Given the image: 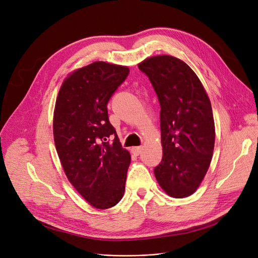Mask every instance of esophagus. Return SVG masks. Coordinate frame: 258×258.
I'll return each mask as SVG.
<instances>
[{
    "mask_svg": "<svg viewBox=\"0 0 258 258\" xmlns=\"http://www.w3.org/2000/svg\"><path fill=\"white\" fill-rule=\"evenodd\" d=\"M144 150V147H133L132 148V151H133V153L135 154V155H140L141 153H142V151Z\"/></svg>",
    "mask_w": 258,
    "mask_h": 258,
    "instance_id": "esophagus-1",
    "label": "esophagus"
}]
</instances>
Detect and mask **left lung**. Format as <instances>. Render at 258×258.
Here are the masks:
<instances>
[{"label":"left lung","mask_w":258,"mask_h":258,"mask_svg":"<svg viewBox=\"0 0 258 258\" xmlns=\"http://www.w3.org/2000/svg\"><path fill=\"white\" fill-rule=\"evenodd\" d=\"M160 104L162 159L154 169L160 187L186 198L203 181L211 162L216 129L213 109L198 76L182 60L157 55L139 63Z\"/></svg>","instance_id":"obj_1"}]
</instances>
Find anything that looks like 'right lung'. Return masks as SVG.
Returning a JSON list of instances; mask_svg holds the SVG:
<instances>
[{"mask_svg":"<svg viewBox=\"0 0 258 258\" xmlns=\"http://www.w3.org/2000/svg\"><path fill=\"white\" fill-rule=\"evenodd\" d=\"M128 74V67L104 61L77 69L62 82L55 103L54 142L64 174L98 209L116 205L125 191L131 155L109 123L107 103Z\"/></svg>","mask_w":258,"mask_h":258,"instance_id":"1","label":"right lung"}]
</instances>
